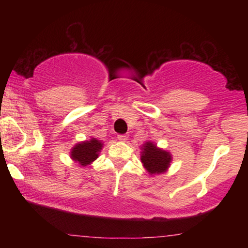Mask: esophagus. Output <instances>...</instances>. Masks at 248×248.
<instances>
[{
	"label": "esophagus",
	"instance_id": "34e87169",
	"mask_svg": "<svg viewBox=\"0 0 248 248\" xmlns=\"http://www.w3.org/2000/svg\"><path fill=\"white\" fill-rule=\"evenodd\" d=\"M118 140L121 142H126L128 140V135H126V134H124V135H118Z\"/></svg>",
	"mask_w": 248,
	"mask_h": 248
}]
</instances>
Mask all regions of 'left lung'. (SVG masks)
<instances>
[{
  "label": "left lung",
  "instance_id": "8db88e82",
  "mask_svg": "<svg viewBox=\"0 0 248 248\" xmlns=\"http://www.w3.org/2000/svg\"><path fill=\"white\" fill-rule=\"evenodd\" d=\"M141 162L150 175L163 173L170 167L172 157L171 154L156 147L153 142L147 141L141 147Z\"/></svg>",
  "mask_w": 248,
  "mask_h": 248
}]
</instances>
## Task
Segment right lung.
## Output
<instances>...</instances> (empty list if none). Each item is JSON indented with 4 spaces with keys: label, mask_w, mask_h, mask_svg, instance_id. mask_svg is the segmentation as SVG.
Returning <instances> with one entry per match:
<instances>
[{
    "label": "right lung",
    "mask_w": 248,
    "mask_h": 248,
    "mask_svg": "<svg viewBox=\"0 0 248 248\" xmlns=\"http://www.w3.org/2000/svg\"><path fill=\"white\" fill-rule=\"evenodd\" d=\"M104 144L96 139L92 138L90 141H84L77 143L71 149V158L75 162H78L82 167H86L98 158L99 153L102 149Z\"/></svg>",
    "instance_id": "obj_1"
}]
</instances>
